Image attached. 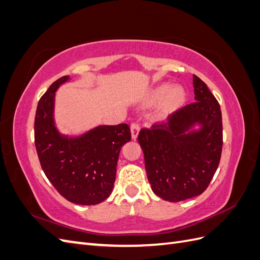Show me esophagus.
I'll use <instances>...</instances> for the list:
<instances>
[{
	"instance_id": "1",
	"label": "esophagus",
	"mask_w": 260,
	"mask_h": 260,
	"mask_svg": "<svg viewBox=\"0 0 260 260\" xmlns=\"http://www.w3.org/2000/svg\"><path fill=\"white\" fill-rule=\"evenodd\" d=\"M140 132V125L138 123H132L131 124V136L133 140H137L138 139V135Z\"/></svg>"
}]
</instances>
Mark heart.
<instances>
[{
    "instance_id": "b5f03b06",
    "label": "heart",
    "mask_w": 260,
    "mask_h": 260,
    "mask_svg": "<svg viewBox=\"0 0 260 260\" xmlns=\"http://www.w3.org/2000/svg\"><path fill=\"white\" fill-rule=\"evenodd\" d=\"M186 100V93L181 86H171L167 83L161 84L154 88L148 94L147 103L156 104L157 114L160 117H166L183 106Z\"/></svg>"
}]
</instances>
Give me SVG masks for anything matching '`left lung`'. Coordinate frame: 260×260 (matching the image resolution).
Wrapping results in <instances>:
<instances>
[{
    "mask_svg": "<svg viewBox=\"0 0 260 260\" xmlns=\"http://www.w3.org/2000/svg\"><path fill=\"white\" fill-rule=\"evenodd\" d=\"M195 103L168 120L142 129L138 141L153 192L168 202L201 195L218 168L222 151V117L216 98L193 75ZM196 124L199 129H193Z\"/></svg>",
    "mask_w": 260,
    "mask_h": 260,
    "instance_id": "left-lung-1",
    "label": "left lung"
}]
</instances>
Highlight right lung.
I'll use <instances>...</instances> for the list:
<instances>
[{
	"label": "right lung",
	"instance_id": "obj_1",
	"mask_svg": "<svg viewBox=\"0 0 260 260\" xmlns=\"http://www.w3.org/2000/svg\"><path fill=\"white\" fill-rule=\"evenodd\" d=\"M69 80L59 78L38 103L35 144L44 174L64 198L78 205H96L111 195L118 157L131 140L127 123L99 125L79 137L59 133L54 121L55 92Z\"/></svg>",
	"mask_w": 260,
	"mask_h": 260
}]
</instances>
